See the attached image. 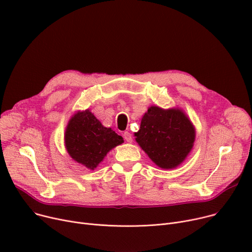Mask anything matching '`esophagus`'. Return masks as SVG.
<instances>
[{"instance_id": "esophagus-1", "label": "esophagus", "mask_w": 252, "mask_h": 252, "mask_svg": "<svg viewBox=\"0 0 252 252\" xmlns=\"http://www.w3.org/2000/svg\"><path fill=\"white\" fill-rule=\"evenodd\" d=\"M124 138H125V140H126L127 143H131V142H133V136H131L130 133H128V131H126V133L124 134Z\"/></svg>"}]
</instances>
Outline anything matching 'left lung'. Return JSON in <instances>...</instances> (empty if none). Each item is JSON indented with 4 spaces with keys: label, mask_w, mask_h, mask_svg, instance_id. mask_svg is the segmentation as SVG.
Wrapping results in <instances>:
<instances>
[{
    "label": "left lung",
    "mask_w": 252,
    "mask_h": 252,
    "mask_svg": "<svg viewBox=\"0 0 252 252\" xmlns=\"http://www.w3.org/2000/svg\"><path fill=\"white\" fill-rule=\"evenodd\" d=\"M135 137L142 150L158 167L173 169L182 164L192 151L196 129L181 108L150 106Z\"/></svg>",
    "instance_id": "left-lung-1"
}]
</instances>
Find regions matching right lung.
I'll return each instance as SVG.
<instances>
[{
    "mask_svg": "<svg viewBox=\"0 0 252 252\" xmlns=\"http://www.w3.org/2000/svg\"><path fill=\"white\" fill-rule=\"evenodd\" d=\"M124 143L122 136L105 127L90 109L76 111L66 126L64 144L77 163L94 170L107 153Z\"/></svg>",
    "mask_w": 252,
    "mask_h": 252,
    "instance_id": "obj_1",
    "label": "right lung"
}]
</instances>
